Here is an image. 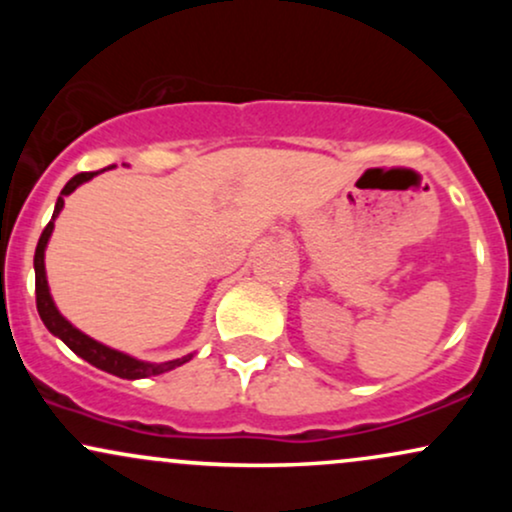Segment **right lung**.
Masks as SVG:
<instances>
[{"mask_svg":"<svg viewBox=\"0 0 512 512\" xmlns=\"http://www.w3.org/2000/svg\"><path fill=\"white\" fill-rule=\"evenodd\" d=\"M98 173H101V170H96V173H79V175H74L67 185H64L60 197H57L55 211H52V219L48 226H45L43 236H40V240H38V248H35V257H33V267H35V303H38L40 320H43V325L48 327V330L55 334L57 339H62V342L67 344L76 356H81L84 361L91 363V366L105 370V373L117 375V378L139 380V378H149V375L168 373V370L178 368V366H182V363L190 361L192 354H187L182 358H173V361H166V363H151V361H142V358H134V356L125 354V351H117V349H113V346H105L101 342H96L93 337H88V334L81 332L79 327H74L72 322H69L67 317L57 310L55 301H52V293L48 286V274H45V248H48L52 231H55V221L64 207V197L72 195L76 187L84 185V182H88L91 178H96Z\"/></svg>","mask_w":512,"mask_h":512,"instance_id":"right-lung-1","label":"right lung"}]
</instances>
